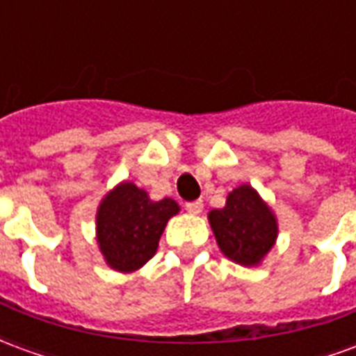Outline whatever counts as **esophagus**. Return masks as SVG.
Wrapping results in <instances>:
<instances>
[{"instance_id":"1","label":"esophagus","mask_w":356,"mask_h":356,"mask_svg":"<svg viewBox=\"0 0 356 356\" xmlns=\"http://www.w3.org/2000/svg\"><path fill=\"white\" fill-rule=\"evenodd\" d=\"M185 208L188 213H194V216H198L202 213V209H204V202L202 200H194V202H186Z\"/></svg>"}]
</instances>
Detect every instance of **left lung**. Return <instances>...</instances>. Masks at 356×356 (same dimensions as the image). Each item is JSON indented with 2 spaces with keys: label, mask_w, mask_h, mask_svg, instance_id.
<instances>
[{
  "label": "left lung",
  "mask_w": 356,
  "mask_h": 356,
  "mask_svg": "<svg viewBox=\"0 0 356 356\" xmlns=\"http://www.w3.org/2000/svg\"><path fill=\"white\" fill-rule=\"evenodd\" d=\"M208 221L221 254L242 267H259L278 238V219L254 186L232 188L225 208L211 209Z\"/></svg>",
  "instance_id": "obj_1"
}]
</instances>
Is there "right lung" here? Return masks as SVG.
Returning a JSON list of instances; mask_svg holds the SVG:
<instances>
[{"instance_id": "right-lung-1", "label": "right lung", "mask_w": 356, "mask_h": 356, "mask_svg": "<svg viewBox=\"0 0 356 356\" xmlns=\"http://www.w3.org/2000/svg\"><path fill=\"white\" fill-rule=\"evenodd\" d=\"M181 208L173 198L152 200L145 188L122 181L102 196L95 216V236L112 270L135 273L154 257L171 217Z\"/></svg>"}]
</instances>
